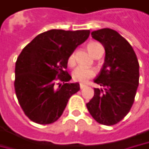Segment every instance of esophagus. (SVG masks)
Wrapping results in <instances>:
<instances>
[{"instance_id": "esophagus-1", "label": "esophagus", "mask_w": 149, "mask_h": 149, "mask_svg": "<svg viewBox=\"0 0 149 149\" xmlns=\"http://www.w3.org/2000/svg\"><path fill=\"white\" fill-rule=\"evenodd\" d=\"M85 86H86V85H85V84H79V87H80V89H84Z\"/></svg>"}]
</instances>
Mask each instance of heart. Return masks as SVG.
Here are the masks:
<instances>
[{
  "mask_svg": "<svg viewBox=\"0 0 149 149\" xmlns=\"http://www.w3.org/2000/svg\"><path fill=\"white\" fill-rule=\"evenodd\" d=\"M100 45L99 43L96 42H91V43L88 44L87 45V49L89 50V52L90 54H93L94 50H95V47ZM68 64L70 65H73L74 64V54L72 53L68 58ZM95 71L94 69L92 68H88L83 65H79L76 67L74 69V70L73 71L72 76L73 79L75 81H79V82H85L87 79H89V78L93 77L95 75Z\"/></svg>",
  "mask_w": 149,
  "mask_h": 149,
  "instance_id": "1",
  "label": "heart"
}]
</instances>
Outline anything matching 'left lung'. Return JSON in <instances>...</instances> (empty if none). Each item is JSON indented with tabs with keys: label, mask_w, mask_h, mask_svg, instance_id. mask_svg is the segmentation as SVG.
Instances as JSON below:
<instances>
[{
	"label": "left lung",
	"mask_w": 149,
	"mask_h": 149,
	"mask_svg": "<svg viewBox=\"0 0 149 149\" xmlns=\"http://www.w3.org/2000/svg\"><path fill=\"white\" fill-rule=\"evenodd\" d=\"M105 49L104 63L94 79L103 89L95 88L87 109L98 123L111 126L125 117L134 104L139 81V65L133 47L109 28L91 32Z\"/></svg>",
	"instance_id": "8db88e82"
}]
</instances>
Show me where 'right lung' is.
Returning a JSON list of instances; mask_svg holds the SVG:
<instances>
[{"label":"right lung","mask_w":149,"mask_h":149,"mask_svg":"<svg viewBox=\"0 0 149 149\" xmlns=\"http://www.w3.org/2000/svg\"><path fill=\"white\" fill-rule=\"evenodd\" d=\"M89 30H50L38 35L17 58L15 90L26 115L35 123L49 124L62 115L79 84L69 82L68 58L89 36ZM59 78L63 83L56 85Z\"/></svg>","instance_id":"add662e5"}]
</instances>
